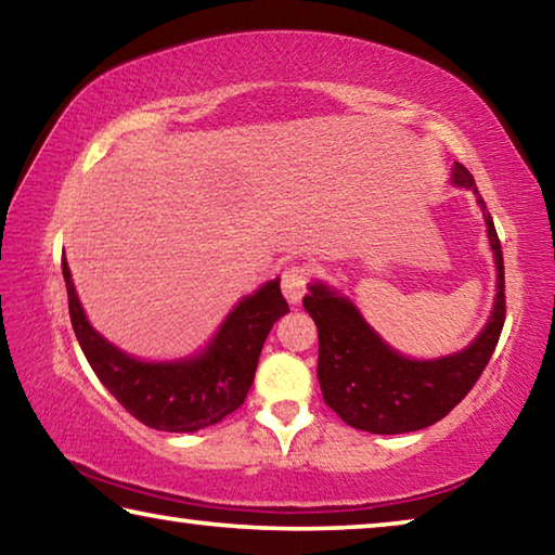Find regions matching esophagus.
<instances>
[{
  "mask_svg": "<svg viewBox=\"0 0 555 555\" xmlns=\"http://www.w3.org/2000/svg\"><path fill=\"white\" fill-rule=\"evenodd\" d=\"M313 281V269L308 264H291L284 276H281V291H284V296L288 304H300V298L306 296L308 286H311Z\"/></svg>",
  "mask_w": 555,
  "mask_h": 555,
  "instance_id": "34e87169",
  "label": "esophagus"
}]
</instances>
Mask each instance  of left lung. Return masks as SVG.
I'll list each match as a JSON object with an SVG mask.
<instances>
[{"label":"left lung","instance_id":"1","mask_svg":"<svg viewBox=\"0 0 555 555\" xmlns=\"http://www.w3.org/2000/svg\"><path fill=\"white\" fill-rule=\"evenodd\" d=\"M453 183L477 195L496 261L494 311L467 350L434 362H413L389 350L350 300L327 286L315 284L304 296V308L318 327V382L323 399L347 426L393 436L436 424L467 397L500 343L506 318L502 244L475 178L463 164L453 166Z\"/></svg>","mask_w":555,"mask_h":555}]
</instances>
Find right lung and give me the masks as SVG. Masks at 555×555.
<instances>
[{
    "mask_svg": "<svg viewBox=\"0 0 555 555\" xmlns=\"http://www.w3.org/2000/svg\"><path fill=\"white\" fill-rule=\"evenodd\" d=\"M61 267L73 331L92 372L131 416L168 434H193L237 411L255 382L269 331L288 313L279 279L269 281L255 296L240 300L201 357L185 362H139L92 331L65 257Z\"/></svg>",
    "mask_w": 555,
    "mask_h": 555,
    "instance_id": "1",
    "label": "right lung"
}]
</instances>
